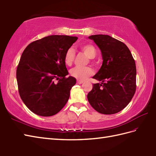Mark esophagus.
<instances>
[{
    "label": "esophagus",
    "mask_w": 156,
    "mask_h": 156,
    "mask_svg": "<svg viewBox=\"0 0 156 156\" xmlns=\"http://www.w3.org/2000/svg\"><path fill=\"white\" fill-rule=\"evenodd\" d=\"M83 83V81H81V80H77V83L78 84H82Z\"/></svg>",
    "instance_id": "esophagus-1"
}]
</instances>
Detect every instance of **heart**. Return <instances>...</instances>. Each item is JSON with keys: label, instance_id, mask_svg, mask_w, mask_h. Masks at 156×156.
Here are the masks:
<instances>
[{"label": "heart", "instance_id": "b5f03b06", "mask_svg": "<svg viewBox=\"0 0 156 156\" xmlns=\"http://www.w3.org/2000/svg\"><path fill=\"white\" fill-rule=\"evenodd\" d=\"M81 49L83 52L84 54L89 58H93L96 55V49L95 47L91 44H85L81 46ZM75 51L73 48H69L65 52L64 56V61L67 65H72L73 62L75 59ZM70 74L72 77H75L78 80H85L90 76L93 74V70L89 67H75L71 69L70 70Z\"/></svg>", "mask_w": 156, "mask_h": 156}]
</instances>
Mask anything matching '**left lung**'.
Instances as JSON below:
<instances>
[{"instance_id": "1", "label": "left lung", "mask_w": 156, "mask_h": 156, "mask_svg": "<svg viewBox=\"0 0 156 156\" xmlns=\"http://www.w3.org/2000/svg\"><path fill=\"white\" fill-rule=\"evenodd\" d=\"M89 39L101 50L103 63L93 77L101 83L93 85L88 101L100 113H117L129 104L136 92V63L126 44L111 36L95 34Z\"/></svg>"}]
</instances>
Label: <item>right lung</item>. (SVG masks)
I'll list each match as a JSON object with an SVG mask.
<instances>
[{
  "label": "right lung",
  "mask_w": 156,
  "mask_h": 156,
  "mask_svg": "<svg viewBox=\"0 0 156 156\" xmlns=\"http://www.w3.org/2000/svg\"><path fill=\"white\" fill-rule=\"evenodd\" d=\"M77 39L50 35L30 43L24 50L16 69L17 84L22 101L34 113L54 115L68 101L76 79L66 77L69 73L64 56Z\"/></svg>",
  "instance_id": "1"
}]
</instances>
